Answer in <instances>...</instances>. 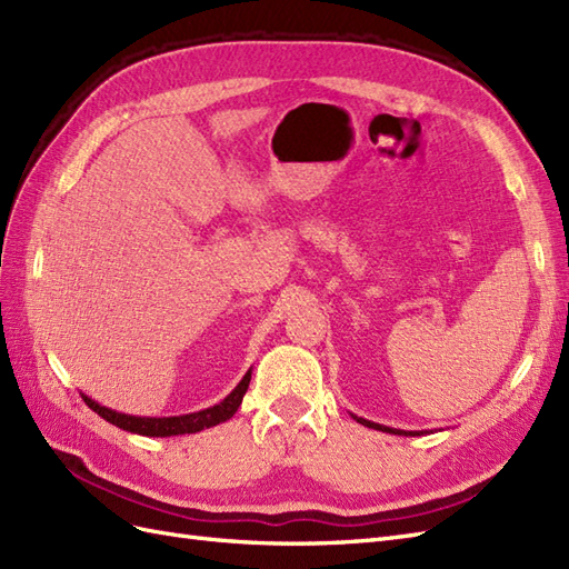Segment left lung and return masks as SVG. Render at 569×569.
Returning a JSON list of instances; mask_svg holds the SVG:
<instances>
[{"label":"left lung","instance_id":"obj_1","mask_svg":"<svg viewBox=\"0 0 569 569\" xmlns=\"http://www.w3.org/2000/svg\"><path fill=\"white\" fill-rule=\"evenodd\" d=\"M351 418L356 422H360L363 427H370V429H377V432H387V435H399V437H420V435H427V429H396V427H387V425H380V422H372V420H366V418H358L351 412Z\"/></svg>","mask_w":569,"mask_h":569}]
</instances>
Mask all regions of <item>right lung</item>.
<instances>
[{"label":"right lung","instance_id":"obj_1","mask_svg":"<svg viewBox=\"0 0 569 569\" xmlns=\"http://www.w3.org/2000/svg\"><path fill=\"white\" fill-rule=\"evenodd\" d=\"M249 382H251V368L220 403L197 410V412H184V416H170V418L128 416V412H118V410H111L107 406L97 403L94 399H90V396H84V393H82V399L97 412V416H101L107 422H111L120 429H126V432L142 435V437H180V435H197V432H201V429H209V427H216L220 422L230 420L237 412V408L242 406Z\"/></svg>","mask_w":569,"mask_h":569}]
</instances>
